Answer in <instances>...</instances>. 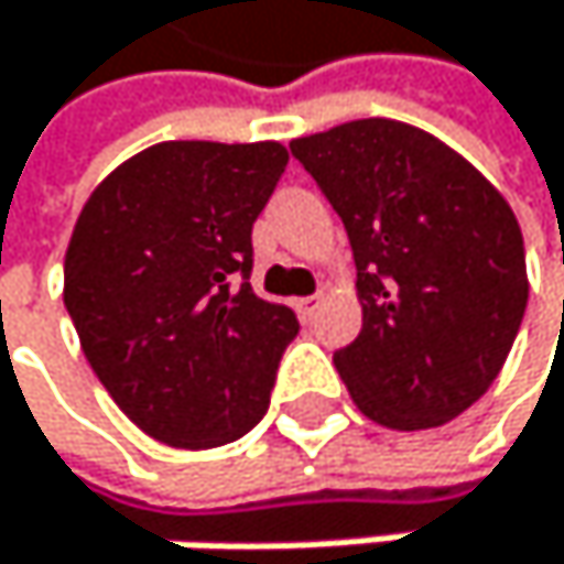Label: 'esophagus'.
<instances>
[{
    "mask_svg": "<svg viewBox=\"0 0 564 564\" xmlns=\"http://www.w3.org/2000/svg\"><path fill=\"white\" fill-rule=\"evenodd\" d=\"M321 304H324V297H321V294H311V297H301L294 307H297V314H301L304 321H314L317 311H321Z\"/></svg>",
    "mask_w": 564,
    "mask_h": 564,
    "instance_id": "1",
    "label": "esophagus"
}]
</instances>
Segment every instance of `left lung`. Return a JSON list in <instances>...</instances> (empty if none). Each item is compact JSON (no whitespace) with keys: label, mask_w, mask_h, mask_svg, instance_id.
Returning a JSON list of instances; mask_svg holds the SVG:
<instances>
[{"label":"left lung","mask_w":564,"mask_h":564,"mask_svg":"<svg viewBox=\"0 0 564 564\" xmlns=\"http://www.w3.org/2000/svg\"><path fill=\"white\" fill-rule=\"evenodd\" d=\"M341 216L361 332L335 365L368 420L430 430L501 372L528 304L521 226L467 159L433 134L365 118L291 141Z\"/></svg>","instance_id":"left-lung-1"}]
</instances>
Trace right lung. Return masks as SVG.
Listing matches in <instances>:
<instances>
[{"instance_id":"obj_1","label":"right lung","mask_w":564,"mask_h":564,"mask_svg":"<svg viewBox=\"0 0 564 564\" xmlns=\"http://www.w3.org/2000/svg\"><path fill=\"white\" fill-rule=\"evenodd\" d=\"M288 169L276 141H162L107 175L63 260V304L124 416L159 443L250 433L301 324L253 294V223Z\"/></svg>"}]
</instances>
